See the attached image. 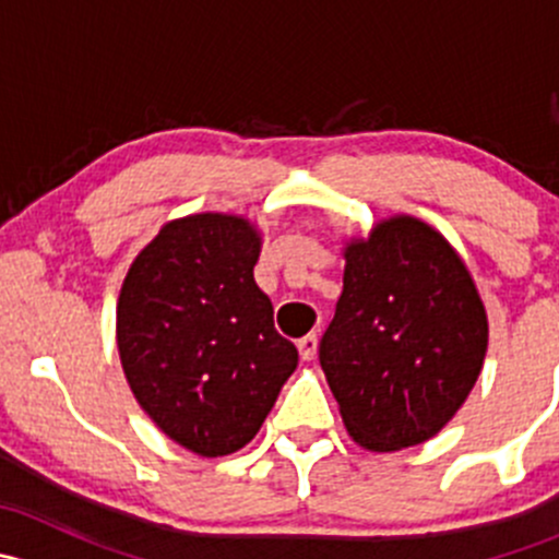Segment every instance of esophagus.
Here are the masks:
<instances>
[{
    "label": "esophagus",
    "instance_id": "obj_1",
    "mask_svg": "<svg viewBox=\"0 0 559 559\" xmlns=\"http://www.w3.org/2000/svg\"><path fill=\"white\" fill-rule=\"evenodd\" d=\"M316 346H319V335L316 332H308V335H302L300 341H297V348H300V357L306 359H313L316 357Z\"/></svg>",
    "mask_w": 559,
    "mask_h": 559
}]
</instances>
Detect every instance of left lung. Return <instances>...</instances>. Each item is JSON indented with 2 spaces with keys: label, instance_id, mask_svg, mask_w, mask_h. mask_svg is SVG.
Wrapping results in <instances>:
<instances>
[{
  "label": "left lung",
  "instance_id": "left-lung-1",
  "mask_svg": "<svg viewBox=\"0 0 559 559\" xmlns=\"http://www.w3.org/2000/svg\"><path fill=\"white\" fill-rule=\"evenodd\" d=\"M487 313L441 233L411 216L346 246L343 295L319 362L343 425L370 452L436 436L481 373Z\"/></svg>",
  "mask_w": 559,
  "mask_h": 559
}]
</instances>
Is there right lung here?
<instances>
[{"instance_id": "1", "label": "right lung", "mask_w": 559, "mask_h": 559, "mask_svg": "<svg viewBox=\"0 0 559 559\" xmlns=\"http://www.w3.org/2000/svg\"><path fill=\"white\" fill-rule=\"evenodd\" d=\"M246 218L197 213L165 224L118 297V354L134 397L165 436L200 456L243 449L297 368L273 302L253 281Z\"/></svg>"}]
</instances>
